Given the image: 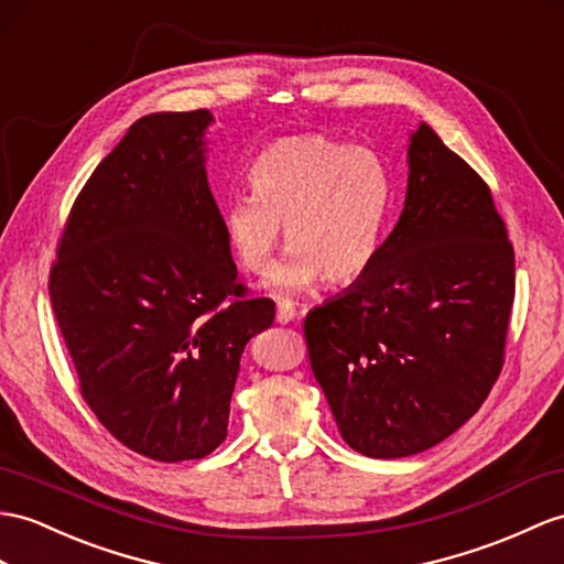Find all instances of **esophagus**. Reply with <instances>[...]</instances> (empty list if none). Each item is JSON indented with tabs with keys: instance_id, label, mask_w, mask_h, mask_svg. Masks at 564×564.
Listing matches in <instances>:
<instances>
[{
	"instance_id": "34e87169",
	"label": "esophagus",
	"mask_w": 564,
	"mask_h": 564,
	"mask_svg": "<svg viewBox=\"0 0 564 564\" xmlns=\"http://www.w3.org/2000/svg\"><path fill=\"white\" fill-rule=\"evenodd\" d=\"M296 318H299V313H296V308L290 304V301H280V304H278V323L286 325V323H292V321H296Z\"/></svg>"
}]
</instances>
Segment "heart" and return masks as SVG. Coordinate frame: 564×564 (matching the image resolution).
I'll return each mask as SVG.
<instances>
[{
	"mask_svg": "<svg viewBox=\"0 0 564 564\" xmlns=\"http://www.w3.org/2000/svg\"><path fill=\"white\" fill-rule=\"evenodd\" d=\"M251 196L223 205L225 237L249 272H265L282 241L292 246L270 284L306 292L323 278L347 284L368 272L386 227L390 184L361 145L323 133L286 135L260 150L249 170Z\"/></svg>",
	"mask_w": 564,
	"mask_h": 564,
	"instance_id": "b5f03b06",
	"label": "heart"
}]
</instances>
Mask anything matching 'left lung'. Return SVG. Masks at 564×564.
Here are the masks:
<instances>
[{"label": "left lung", "instance_id": "obj_1", "mask_svg": "<svg viewBox=\"0 0 564 564\" xmlns=\"http://www.w3.org/2000/svg\"><path fill=\"white\" fill-rule=\"evenodd\" d=\"M406 158L404 210L373 265L304 323L341 437L373 459L419 455L476 414L514 301V251L484 178L423 121Z\"/></svg>", "mask_w": 564, "mask_h": 564}]
</instances>
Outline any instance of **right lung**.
Returning a JSON list of instances; mask_svg holds the SVG:
<instances>
[{
	"instance_id": "right-lung-1",
	"label": "right lung",
	"mask_w": 564,
	"mask_h": 564,
	"mask_svg": "<svg viewBox=\"0 0 564 564\" xmlns=\"http://www.w3.org/2000/svg\"><path fill=\"white\" fill-rule=\"evenodd\" d=\"M210 123L208 109L135 121L80 188L50 270L80 394L155 462L219 447L246 341L274 321V301L237 282L205 172Z\"/></svg>"
}]
</instances>
